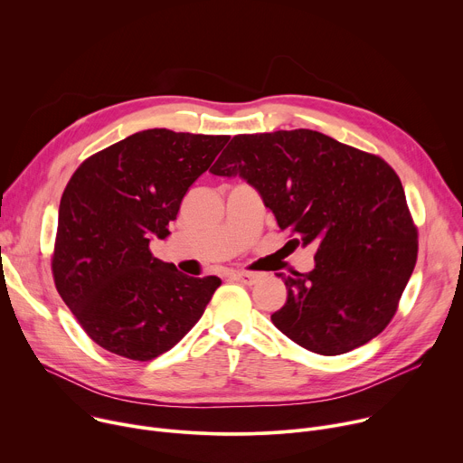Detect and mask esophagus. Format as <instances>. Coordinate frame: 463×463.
<instances>
[{"label":"esophagus","instance_id":"obj_1","mask_svg":"<svg viewBox=\"0 0 463 463\" xmlns=\"http://www.w3.org/2000/svg\"><path fill=\"white\" fill-rule=\"evenodd\" d=\"M233 278L239 279L244 285H255L261 279V276L255 274V272H233Z\"/></svg>","mask_w":463,"mask_h":463}]
</instances>
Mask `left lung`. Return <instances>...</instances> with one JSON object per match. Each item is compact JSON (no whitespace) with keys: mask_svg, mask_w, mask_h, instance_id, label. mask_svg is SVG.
Returning a JSON list of instances; mask_svg holds the SVG:
<instances>
[{"mask_svg":"<svg viewBox=\"0 0 463 463\" xmlns=\"http://www.w3.org/2000/svg\"><path fill=\"white\" fill-rule=\"evenodd\" d=\"M260 191L290 244H315L317 267L281 279L272 324L298 345L342 354L393 318L418 260V228L397 173L375 154L307 128L239 134L212 167Z\"/></svg>","mask_w":463,"mask_h":463,"instance_id":"8db88e82","label":"left lung"}]
</instances>
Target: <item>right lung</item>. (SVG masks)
I'll return each mask as SVG.
<instances>
[{
    "label": "right lung",
    "mask_w": 463,
    "mask_h": 463,
    "mask_svg": "<svg viewBox=\"0 0 463 463\" xmlns=\"http://www.w3.org/2000/svg\"><path fill=\"white\" fill-rule=\"evenodd\" d=\"M230 136L150 128L84 160L59 208L51 270L86 335L130 361H152L200 320L217 276L191 278L154 258L182 198Z\"/></svg>",
    "instance_id": "right-lung-1"
}]
</instances>
